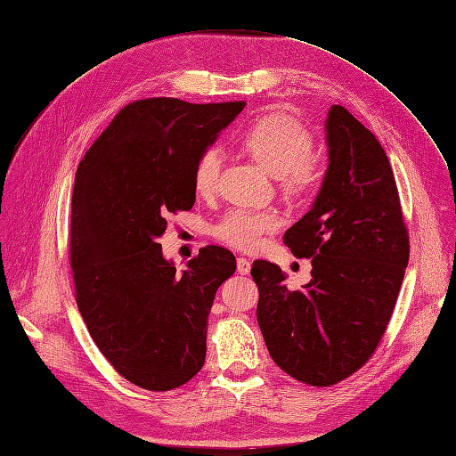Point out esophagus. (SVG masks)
I'll return each mask as SVG.
<instances>
[{"instance_id": "esophagus-1", "label": "esophagus", "mask_w": 456, "mask_h": 456, "mask_svg": "<svg viewBox=\"0 0 456 456\" xmlns=\"http://www.w3.org/2000/svg\"><path fill=\"white\" fill-rule=\"evenodd\" d=\"M251 270V263L248 259H244V256H239V261H236V272H239L240 275H246L249 273Z\"/></svg>"}]
</instances>
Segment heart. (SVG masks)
Returning <instances> with one entry per match:
<instances>
[{
	"label": "heart",
	"mask_w": 456,
	"mask_h": 456,
	"mask_svg": "<svg viewBox=\"0 0 456 456\" xmlns=\"http://www.w3.org/2000/svg\"><path fill=\"white\" fill-rule=\"evenodd\" d=\"M244 149L268 175L281 179L289 190H302L313 181V137L292 117L270 115L256 121L242 137ZM224 154L217 147L205 149L193 167V188L210 195L220 181ZM281 220L273 210H229L214 227V236L224 244L253 251L265 236L280 227Z\"/></svg>",
	"instance_id": "heart-1"
}]
</instances>
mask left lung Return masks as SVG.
<instances>
[{
  "label": "left lung",
  "mask_w": 456,
  "mask_h": 456,
  "mask_svg": "<svg viewBox=\"0 0 456 456\" xmlns=\"http://www.w3.org/2000/svg\"><path fill=\"white\" fill-rule=\"evenodd\" d=\"M328 169L311 210L283 236L311 281L289 290L281 268L255 261L256 322L272 360L309 386H333L379 346L404 280L408 229L393 169L374 134L343 106L326 118Z\"/></svg>",
  "instance_id": "obj_1"
}]
</instances>
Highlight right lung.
Instances as JSON below:
<instances>
[{"label": "right lung", "mask_w": 456, "mask_h": 456, "mask_svg": "<svg viewBox=\"0 0 456 456\" xmlns=\"http://www.w3.org/2000/svg\"><path fill=\"white\" fill-rule=\"evenodd\" d=\"M244 106L135 101L77 166L70 217L76 304L104 358L143 389L179 387L205 363L208 313L236 259L207 246L176 272L158 236L169 214L193 207L197 158Z\"/></svg>", "instance_id": "obj_1"}]
</instances>
